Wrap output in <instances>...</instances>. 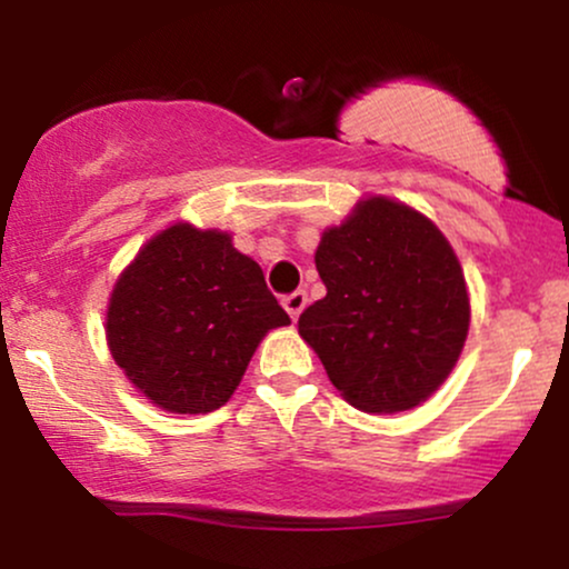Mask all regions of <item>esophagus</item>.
<instances>
[{
    "label": "esophagus",
    "mask_w": 569,
    "mask_h": 569,
    "mask_svg": "<svg viewBox=\"0 0 569 569\" xmlns=\"http://www.w3.org/2000/svg\"><path fill=\"white\" fill-rule=\"evenodd\" d=\"M283 307H286V312L291 316V321H297L299 312H302L307 307V293L305 291L289 293V297H283Z\"/></svg>",
    "instance_id": "34e87169"
}]
</instances>
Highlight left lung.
<instances>
[{
	"instance_id": "1",
	"label": "left lung",
	"mask_w": 569,
	"mask_h": 569,
	"mask_svg": "<svg viewBox=\"0 0 569 569\" xmlns=\"http://www.w3.org/2000/svg\"><path fill=\"white\" fill-rule=\"evenodd\" d=\"M326 297L299 335L356 409L403 411L433 393L468 335L466 278L452 246L403 202H358L316 251Z\"/></svg>"
}]
</instances>
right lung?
<instances>
[{"mask_svg":"<svg viewBox=\"0 0 569 569\" xmlns=\"http://www.w3.org/2000/svg\"><path fill=\"white\" fill-rule=\"evenodd\" d=\"M291 323L262 267L230 234L173 224L117 280L107 339L117 367L158 407H224L262 337Z\"/></svg>","mask_w":569,"mask_h":569,"instance_id":"1","label":"right lung"}]
</instances>
